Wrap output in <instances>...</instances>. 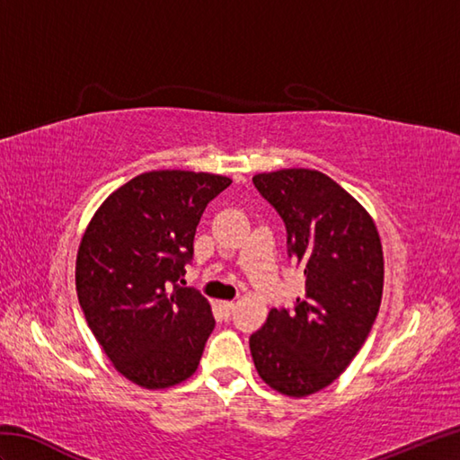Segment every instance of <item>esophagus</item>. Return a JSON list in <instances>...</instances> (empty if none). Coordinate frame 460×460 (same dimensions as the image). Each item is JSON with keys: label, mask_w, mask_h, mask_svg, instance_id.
<instances>
[{"label": "esophagus", "mask_w": 460, "mask_h": 460, "mask_svg": "<svg viewBox=\"0 0 460 460\" xmlns=\"http://www.w3.org/2000/svg\"><path fill=\"white\" fill-rule=\"evenodd\" d=\"M219 306L227 312V314H231L233 312V308H235V302H231V300H223V302H219Z\"/></svg>", "instance_id": "1"}]
</instances>
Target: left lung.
<instances>
[{
    "instance_id": "obj_1",
    "label": "left lung",
    "mask_w": 460,
    "mask_h": 460,
    "mask_svg": "<svg viewBox=\"0 0 460 460\" xmlns=\"http://www.w3.org/2000/svg\"><path fill=\"white\" fill-rule=\"evenodd\" d=\"M252 183L287 227L288 257L305 269L306 296L272 308L251 336L267 385L306 397L330 385L356 358L384 292V251L374 219L326 173L305 168L257 173Z\"/></svg>"
}]
</instances>
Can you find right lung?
<instances>
[{
	"label": "right lung",
	"mask_w": 460,
	"mask_h": 460,
	"mask_svg": "<svg viewBox=\"0 0 460 460\" xmlns=\"http://www.w3.org/2000/svg\"><path fill=\"white\" fill-rule=\"evenodd\" d=\"M231 180L160 170L111 193L76 255V295L86 324L132 384L164 389L195 374L215 320L199 290L183 287L193 237L211 199Z\"/></svg>",
	"instance_id": "add662e5"
}]
</instances>
